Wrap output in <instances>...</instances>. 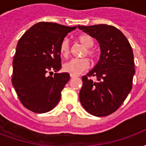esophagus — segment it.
<instances>
[{"mask_svg":"<svg viewBox=\"0 0 146 146\" xmlns=\"http://www.w3.org/2000/svg\"><path fill=\"white\" fill-rule=\"evenodd\" d=\"M70 77H71V78H74V77H76V76H75V75H73V74H70Z\"/></svg>","mask_w":146,"mask_h":146,"instance_id":"obj_1","label":"esophagus"}]
</instances>
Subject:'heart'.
Returning <instances> with one entry per match:
<instances>
[{
    "instance_id": "obj_1",
    "label": "heart",
    "mask_w": 146,
    "mask_h": 146,
    "mask_svg": "<svg viewBox=\"0 0 146 146\" xmlns=\"http://www.w3.org/2000/svg\"><path fill=\"white\" fill-rule=\"evenodd\" d=\"M77 40L80 44L86 48L84 55H88L89 57H95V51L91 49L94 45V40L92 36L84 34L77 37ZM59 52L62 57L67 58L70 54V44L67 39H64L61 42L59 46ZM89 61L87 58H73L69 62H67L63 65V70L66 73H69L73 75H79L83 73L89 67Z\"/></svg>"
}]
</instances>
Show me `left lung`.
Masks as SVG:
<instances>
[{"mask_svg": "<svg viewBox=\"0 0 146 146\" xmlns=\"http://www.w3.org/2000/svg\"><path fill=\"white\" fill-rule=\"evenodd\" d=\"M78 29L96 39L101 51L98 63L82 76L80 101L90 114L108 116L121 106L131 90L135 73L131 46L123 33L113 26L79 25ZM91 76L97 80L93 82Z\"/></svg>", "mask_w": 146, "mask_h": 146, "instance_id": "1", "label": "left lung"}]
</instances>
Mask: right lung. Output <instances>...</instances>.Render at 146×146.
<instances>
[{"instance_id":"obj_1","label":"right lung","mask_w":146,"mask_h":146,"mask_svg":"<svg viewBox=\"0 0 146 146\" xmlns=\"http://www.w3.org/2000/svg\"><path fill=\"white\" fill-rule=\"evenodd\" d=\"M76 27L41 22L33 25L18 42L13 60L12 85L25 107L33 113H47L61 99V92L70 80L61 69L59 46Z\"/></svg>"}]
</instances>
